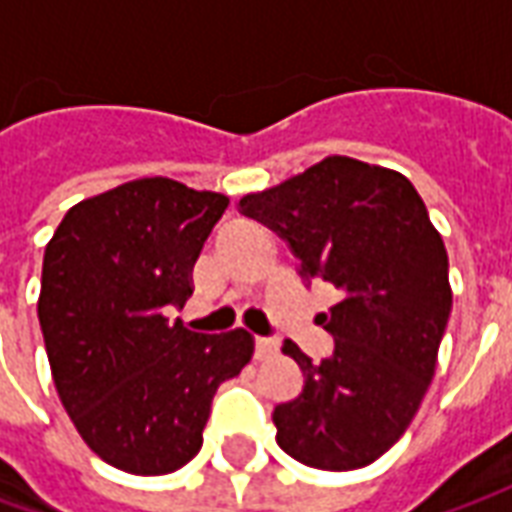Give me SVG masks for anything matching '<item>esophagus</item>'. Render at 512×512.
<instances>
[{
  "mask_svg": "<svg viewBox=\"0 0 512 512\" xmlns=\"http://www.w3.org/2000/svg\"><path fill=\"white\" fill-rule=\"evenodd\" d=\"M279 343L271 337H255V356L257 359H268V356L277 354Z\"/></svg>",
  "mask_w": 512,
  "mask_h": 512,
  "instance_id": "esophagus-1",
  "label": "esophagus"
}]
</instances>
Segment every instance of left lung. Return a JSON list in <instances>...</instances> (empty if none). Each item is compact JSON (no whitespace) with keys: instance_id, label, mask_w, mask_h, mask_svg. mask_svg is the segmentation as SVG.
Wrapping results in <instances>:
<instances>
[{"instance_id":"left-lung-1","label":"left lung","mask_w":512,"mask_h":512,"mask_svg":"<svg viewBox=\"0 0 512 512\" xmlns=\"http://www.w3.org/2000/svg\"><path fill=\"white\" fill-rule=\"evenodd\" d=\"M241 211L288 241L304 277L340 290L323 315L329 359L282 345L304 386L274 408L277 444L323 472L370 466L419 411L450 321V263L425 202L395 169L326 156L241 197Z\"/></svg>"}]
</instances>
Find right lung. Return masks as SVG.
Wrapping results in <instances>:
<instances>
[{
	"mask_svg": "<svg viewBox=\"0 0 512 512\" xmlns=\"http://www.w3.org/2000/svg\"><path fill=\"white\" fill-rule=\"evenodd\" d=\"M230 197L139 178L76 202L43 255L38 318L62 406L90 450L128 474H169L200 452L211 400L255 354L246 329L169 321Z\"/></svg>",
	"mask_w": 512,
	"mask_h": 512,
	"instance_id": "1",
	"label": "right lung"
}]
</instances>
